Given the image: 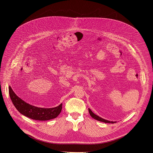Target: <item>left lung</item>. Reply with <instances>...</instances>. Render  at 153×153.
Segmentation results:
<instances>
[{"label": "left lung", "instance_id": "1", "mask_svg": "<svg viewBox=\"0 0 153 153\" xmlns=\"http://www.w3.org/2000/svg\"><path fill=\"white\" fill-rule=\"evenodd\" d=\"M88 111H89V112L90 115H91L93 118H94V119L96 120H98V121H101V122H104V123H112V124H114V123H117L116 121H108V120H105V119H104V118H101V117H100L97 115L95 114L94 112H92V111L91 109H89V108H88Z\"/></svg>", "mask_w": 153, "mask_h": 153}]
</instances>
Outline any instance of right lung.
<instances>
[{"instance_id":"right-lung-1","label":"right lung","mask_w":153,"mask_h":153,"mask_svg":"<svg viewBox=\"0 0 153 153\" xmlns=\"http://www.w3.org/2000/svg\"><path fill=\"white\" fill-rule=\"evenodd\" d=\"M9 88V95L15 108L22 115L29 118L39 121H47L56 118L61 112L62 104L56 107L50 108L35 107L18 97L10 87Z\"/></svg>"}]
</instances>
